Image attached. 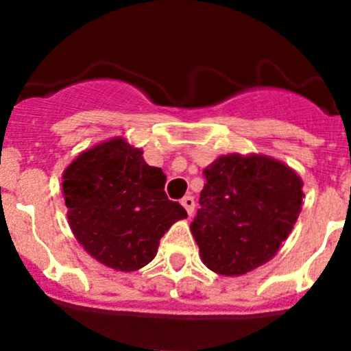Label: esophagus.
I'll return each instance as SVG.
<instances>
[{"label": "esophagus", "mask_w": 351, "mask_h": 351, "mask_svg": "<svg viewBox=\"0 0 351 351\" xmlns=\"http://www.w3.org/2000/svg\"><path fill=\"white\" fill-rule=\"evenodd\" d=\"M182 205H183V207H185L186 214H189V215H192L193 210H195V200H193L192 195L183 197L182 198Z\"/></svg>", "instance_id": "1"}]
</instances>
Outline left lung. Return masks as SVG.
<instances>
[{"mask_svg": "<svg viewBox=\"0 0 351 351\" xmlns=\"http://www.w3.org/2000/svg\"><path fill=\"white\" fill-rule=\"evenodd\" d=\"M190 224L208 270L239 277L277 254L302 210V180L265 154L219 156Z\"/></svg>", "mask_w": 351, "mask_h": 351, "instance_id": "1", "label": "left lung"}]
</instances>
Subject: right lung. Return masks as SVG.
Wrapping results in <instances>:
<instances>
[{
    "instance_id": "1",
    "label": "right lung",
    "mask_w": 351,
    "mask_h": 351,
    "mask_svg": "<svg viewBox=\"0 0 351 351\" xmlns=\"http://www.w3.org/2000/svg\"><path fill=\"white\" fill-rule=\"evenodd\" d=\"M166 175L123 137L83 151L62 173L67 222L90 256L117 271H136L186 210L165 193Z\"/></svg>"
}]
</instances>
